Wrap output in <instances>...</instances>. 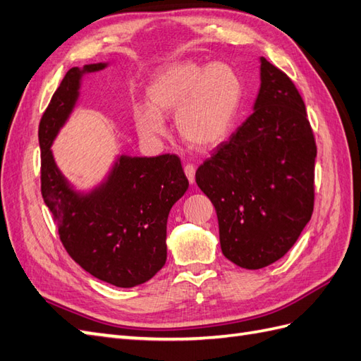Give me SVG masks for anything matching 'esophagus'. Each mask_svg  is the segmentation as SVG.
<instances>
[{
    "label": "esophagus",
    "mask_w": 361,
    "mask_h": 361,
    "mask_svg": "<svg viewBox=\"0 0 361 361\" xmlns=\"http://www.w3.org/2000/svg\"><path fill=\"white\" fill-rule=\"evenodd\" d=\"M183 171H185L187 178L190 180V183H195V178H196V166L192 164H187L185 166H183Z\"/></svg>",
    "instance_id": "34e87169"
}]
</instances>
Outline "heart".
Masks as SVG:
<instances>
[{
	"label": "heart",
	"instance_id": "obj_1",
	"mask_svg": "<svg viewBox=\"0 0 361 361\" xmlns=\"http://www.w3.org/2000/svg\"><path fill=\"white\" fill-rule=\"evenodd\" d=\"M150 105H137L135 122L145 137L165 131V114L176 111V127L187 144L213 147L226 137L243 99L239 73L225 63L171 64L147 87Z\"/></svg>",
	"mask_w": 361,
	"mask_h": 361
}]
</instances>
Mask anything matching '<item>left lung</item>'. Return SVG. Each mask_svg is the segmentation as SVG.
Masks as SVG:
<instances>
[{
  "mask_svg": "<svg viewBox=\"0 0 361 361\" xmlns=\"http://www.w3.org/2000/svg\"><path fill=\"white\" fill-rule=\"evenodd\" d=\"M254 113L196 171L224 256L260 269L293 248L314 211L317 145L293 79L262 58Z\"/></svg>",
  "mask_w": 361,
  "mask_h": 361,
  "instance_id": "1",
  "label": "left lung"
}]
</instances>
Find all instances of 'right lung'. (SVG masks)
Segmentation results:
<instances>
[{"mask_svg":"<svg viewBox=\"0 0 361 361\" xmlns=\"http://www.w3.org/2000/svg\"><path fill=\"white\" fill-rule=\"evenodd\" d=\"M105 64L73 67L66 73L39 121L41 195L68 256L96 279L118 288L150 280L166 260V219L188 188L176 154L122 156L109 180L81 196L56 169L50 145L72 111L82 73Z\"/></svg>","mask_w":361,"mask_h":361,"instance_id":"add662e5","label":"right lung"}]
</instances>
